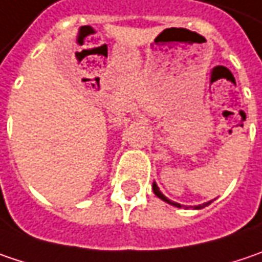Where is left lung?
Here are the masks:
<instances>
[{
  "label": "left lung",
  "mask_w": 262,
  "mask_h": 262,
  "mask_svg": "<svg viewBox=\"0 0 262 262\" xmlns=\"http://www.w3.org/2000/svg\"><path fill=\"white\" fill-rule=\"evenodd\" d=\"M152 191H154V194L159 197V199H162L163 202H166V203H169V205H172V206H177V208H181V205L179 203H177V202H172V200H169L164 194H163L162 191H160V188L157 187V184L156 182H152ZM209 203H205V205H200V206H195L194 209H200L203 208V206H208Z\"/></svg>",
  "instance_id": "left-lung-1"
}]
</instances>
